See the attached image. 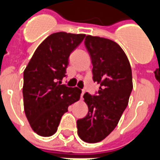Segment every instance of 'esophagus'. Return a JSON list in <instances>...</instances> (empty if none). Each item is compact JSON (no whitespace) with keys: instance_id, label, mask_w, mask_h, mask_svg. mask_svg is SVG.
I'll return each instance as SVG.
<instances>
[{"instance_id":"obj_1","label":"esophagus","mask_w":160,"mask_h":160,"mask_svg":"<svg viewBox=\"0 0 160 160\" xmlns=\"http://www.w3.org/2000/svg\"><path fill=\"white\" fill-rule=\"evenodd\" d=\"M84 93H85V91H84V90H82V92H81V95H80V97H81V98H83Z\"/></svg>"}]
</instances>
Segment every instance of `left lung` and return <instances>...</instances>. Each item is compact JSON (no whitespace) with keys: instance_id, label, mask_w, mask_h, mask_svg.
Masks as SVG:
<instances>
[{"instance_id":"8db88e82","label":"left lung","mask_w":160,"mask_h":160,"mask_svg":"<svg viewBox=\"0 0 160 160\" xmlns=\"http://www.w3.org/2000/svg\"><path fill=\"white\" fill-rule=\"evenodd\" d=\"M93 81L100 85L97 95L85 93L88 113L77 120L78 135L89 143L101 142L116 127L127 107L133 88L130 62L119 45L109 39L86 35Z\"/></svg>"}]
</instances>
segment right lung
Instances as JSON below:
<instances>
[{
	"label": "right lung",
	"instance_id": "add662e5",
	"mask_svg": "<svg viewBox=\"0 0 160 160\" xmlns=\"http://www.w3.org/2000/svg\"><path fill=\"white\" fill-rule=\"evenodd\" d=\"M86 35L58 32L46 38L23 71V108L33 131L41 137L56 133L69 105L81 90L62 84L70 53Z\"/></svg>",
	"mask_w": 160,
	"mask_h": 160
}]
</instances>
